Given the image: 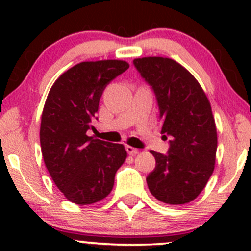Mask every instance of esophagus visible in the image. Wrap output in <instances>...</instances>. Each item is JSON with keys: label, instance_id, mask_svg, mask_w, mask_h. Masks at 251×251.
Returning a JSON list of instances; mask_svg holds the SVG:
<instances>
[{"label": "esophagus", "instance_id": "obj_1", "mask_svg": "<svg viewBox=\"0 0 251 251\" xmlns=\"http://www.w3.org/2000/svg\"><path fill=\"white\" fill-rule=\"evenodd\" d=\"M126 151H127V153L131 155H135V154L139 153V150L135 149V148H132V146H128V145L126 146Z\"/></svg>", "mask_w": 251, "mask_h": 251}]
</instances>
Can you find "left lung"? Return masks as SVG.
Wrapping results in <instances>:
<instances>
[{
    "label": "left lung",
    "mask_w": 251,
    "mask_h": 251,
    "mask_svg": "<svg viewBox=\"0 0 251 251\" xmlns=\"http://www.w3.org/2000/svg\"><path fill=\"white\" fill-rule=\"evenodd\" d=\"M133 63L153 88L162 133L171 137L168 154L150 151L155 158V169L146 178L150 192L170 205L190 203L215 169L217 129L211 105L196 77L175 60L148 56Z\"/></svg>",
    "instance_id": "8db88e82"
}]
</instances>
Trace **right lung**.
Instances as JSON below:
<instances>
[{
  "mask_svg": "<svg viewBox=\"0 0 251 251\" xmlns=\"http://www.w3.org/2000/svg\"><path fill=\"white\" fill-rule=\"evenodd\" d=\"M129 67L123 60L85 61L56 79L43 106L40 143L46 168L72 203L88 205L107 197L127 157L123 144L88 137L106 86Z\"/></svg>",
  "mask_w": 251,
  "mask_h": 251,
  "instance_id": "1",
  "label": "right lung"
}]
</instances>
